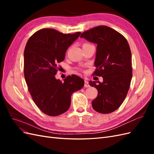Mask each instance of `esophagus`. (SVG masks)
Instances as JSON below:
<instances>
[{"label": "esophagus", "mask_w": 154, "mask_h": 154, "mask_svg": "<svg viewBox=\"0 0 154 154\" xmlns=\"http://www.w3.org/2000/svg\"><path fill=\"white\" fill-rule=\"evenodd\" d=\"M84 87H90V85H89V84H88V82L87 81V80H85V84H84Z\"/></svg>", "instance_id": "obj_1"}]
</instances>
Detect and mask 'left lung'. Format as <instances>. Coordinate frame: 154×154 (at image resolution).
Masks as SVG:
<instances>
[{"label":"left lung","mask_w":154,"mask_h":154,"mask_svg":"<svg viewBox=\"0 0 154 154\" xmlns=\"http://www.w3.org/2000/svg\"><path fill=\"white\" fill-rule=\"evenodd\" d=\"M80 37L97 44L96 69L93 75L103 79L102 83L89 82L98 92L92 106L97 112H112L127 96L132 77V54L128 42L119 32L106 26L93 27L83 32Z\"/></svg>","instance_id":"left-lung-1"}]
</instances>
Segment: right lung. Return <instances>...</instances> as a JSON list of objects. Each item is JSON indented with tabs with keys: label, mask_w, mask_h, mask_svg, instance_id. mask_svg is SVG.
<instances>
[{
	"label": "right lung",
	"mask_w": 154,
	"mask_h": 154,
	"mask_svg": "<svg viewBox=\"0 0 154 154\" xmlns=\"http://www.w3.org/2000/svg\"><path fill=\"white\" fill-rule=\"evenodd\" d=\"M81 34H63L53 29H42L32 35L24 49V73L28 90L38 109L57 116L69 109L72 93L81 89L84 80L68 76L62 82L55 78L57 64L63 61L68 48Z\"/></svg>",
	"instance_id": "obj_1"
}]
</instances>
